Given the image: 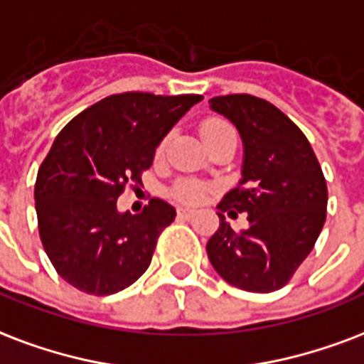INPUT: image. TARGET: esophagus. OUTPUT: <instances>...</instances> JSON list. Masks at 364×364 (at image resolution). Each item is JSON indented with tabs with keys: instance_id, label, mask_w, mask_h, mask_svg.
I'll list each match as a JSON object with an SVG mask.
<instances>
[{
	"instance_id": "1",
	"label": "esophagus",
	"mask_w": 364,
	"mask_h": 364,
	"mask_svg": "<svg viewBox=\"0 0 364 364\" xmlns=\"http://www.w3.org/2000/svg\"><path fill=\"white\" fill-rule=\"evenodd\" d=\"M177 213H179L181 218H191V215L194 213V210L193 208H179V210H177Z\"/></svg>"
}]
</instances>
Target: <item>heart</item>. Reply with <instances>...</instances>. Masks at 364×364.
Segmentation results:
<instances>
[{
  "mask_svg": "<svg viewBox=\"0 0 364 364\" xmlns=\"http://www.w3.org/2000/svg\"><path fill=\"white\" fill-rule=\"evenodd\" d=\"M200 133L202 139L210 143L213 139L223 137V135H231L235 133L232 126L229 122L221 120V118H210L200 126ZM164 146H166V141H162L160 145H158L156 154L160 156L164 152ZM176 196L177 198H181V200L187 202H198L204 196V187L202 185H196V183H179L176 187Z\"/></svg>",
  "mask_w": 364,
  "mask_h": 364,
  "instance_id": "1",
  "label": "heart"
}]
</instances>
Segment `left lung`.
<instances>
[{
    "mask_svg": "<svg viewBox=\"0 0 364 364\" xmlns=\"http://www.w3.org/2000/svg\"><path fill=\"white\" fill-rule=\"evenodd\" d=\"M210 108L237 126L244 145L242 179L219 202V229L206 244L213 269L246 292H274L309 256L326 219L328 191L304 132L259 97L210 99ZM223 211L249 213L235 233Z\"/></svg>",
    "mask_w": 364,
    "mask_h": 364,
    "instance_id": "obj_1",
    "label": "left lung"
}]
</instances>
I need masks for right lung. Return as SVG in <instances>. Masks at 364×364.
<instances>
[{
    "label": "right lung",
    "mask_w": 364,
    "mask_h": 364,
    "mask_svg": "<svg viewBox=\"0 0 364 364\" xmlns=\"http://www.w3.org/2000/svg\"><path fill=\"white\" fill-rule=\"evenodd\" d=\"M202 95H110L70 120L41 162L34 198L53 267L77 290L110 296L151 265L176 208L152 198L141 213L118 212L126 185H139L168 132Z\"/></svg>",
    "instance_id": "1"
}]
</instances>
